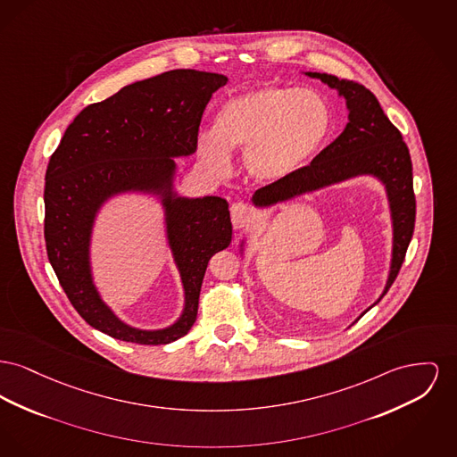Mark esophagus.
Here are the masks:
<instances>
[{
    "label": "esophagus",
    "mask_w": 457,
    "mask_h": 457,
    "mask_svg": "<svg viewBox=\"0 0 457 457\" xmlns=\"http://www.w3.org/2000/svg\"><path fill=\"white\" fill-rule=\"evenodd\" d=\"M253 220V211L245 202H237L231 207V222L235 229H242Z\"/></svg>",
    "instance_id": "34e87169"
}]
</instances>
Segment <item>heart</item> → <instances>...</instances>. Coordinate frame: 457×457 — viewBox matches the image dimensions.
Segmentation results:
<instances>
[{
    "mask_svg": "<svg viewBox=\"0 0 457 457\" xmlns=\"http://www.w3.org/2000/svg\"><path fill=\"white\" fill-rule=\"evenodd\" d=\"M331 131V112L309 89L264 86L228 100L215 115L214 133L198 137V154L215 172H226L229 152L245 150L252 176L281 179L311 161Z\"/></svg>",
    "mask_w": 457,
    "mask_h": 457,
    "instance_id": "b5f03b06",
    "label": "heart"
}]
</instances>
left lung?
Instances as JSON below:
<instances>
[{"label": "left lung", "instance_id": "obj_1", "mask_svg": "<svg viewBox=\"0 0 457 457\" xmlns=\"http://www.w3.org/2000/svg\"><path fill=\"white\" fill-rule=\"evenodd\" d=\"M347 100L349 124L344 133L321 150L314 161L298 167L292 174L257 189L255 205H270L303 191L347 179L357 174H375L385 185L394 217V259L386 295L403 268L407 246L414 233L416 196L412 188V162L401 131L385 115L375 95L361 82L338 79L331 74L307 72Z\"/></svg>", "mask_w": 457, "mask_h": 457}]
</instances>
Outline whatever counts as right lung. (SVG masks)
Wrapping results in <instances>:
<instances>
[{
	"instance_id": "right-lung-1",
	"label": "right lung",
	"mask_w": 457,
	"mask_h": 457,
	"mask_svg": "<svg viewBox=\"0 0 457 457\" xmlns=\"http://www.w3.org/2000/svg\"><path fill=\"white\" fill-rule=\"evenodd\" d=\"M226 82L220 74L179 69L129 84L84 108L50 157L45 178L50 264L82 320L112 338L165 345L185 337L196 320L209 261L231 243L224 198H165L169 243L181 270L187 309L179 321L162 331H141L119 321L91 283L87 245L100 204L117 191L169 185L172 157L196 150L204 110Z\"/></svg>"
}]
</instances>
